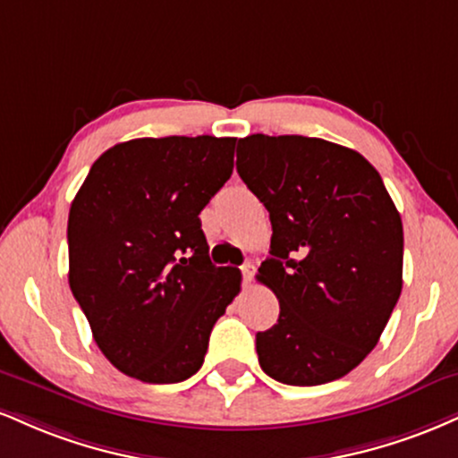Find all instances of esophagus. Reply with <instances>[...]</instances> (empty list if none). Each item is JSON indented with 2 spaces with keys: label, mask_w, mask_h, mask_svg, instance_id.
Instances as JSON below:
<instances>
[{
  "label": "esophagus",
  "mask_w": 458,
  "mask_h": 458,
  "mask_svg": "<svg viewBox=\"0 0 458 458\" xmlns=\"http://www.w3.org/2000/svg\"><path fill=\"white\" fill-rule=\"evenodd\" d=\"M241 273H243L245 284H250V282H251V277H253V273H256V267H253L251 262H245L243 267H241Z\"/></svg>",
  "instance_id": "obj_1"
}]
</instances>
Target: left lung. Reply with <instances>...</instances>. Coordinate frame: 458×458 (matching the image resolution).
Returning <instances> with one entry per match:
<instances>
[{
  "label": "left lung",
  "mask_w": 458,
  "mask_h": 458,
  "mask_svg": "<svg viewBox=\"0 0 458 458\" xmlns=\"http://www.w3.org/2000/svg\"><path fill=\"white\" fill-rule=\"evenodd\" d=\"M236 170L273 225L258 282L279 319L256 335L262 371L288 386L348 376L403 288V224L382 176L354 148L267 134L239 140Z\"/></svg>",
  "instance_id": "8db88e82"
}]
</instances>
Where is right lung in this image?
Instances as JSON below:
<instances>
[{
	"instance_id": "right-lung-1",
	"label": "right lung",
	"mask_w": 458,
	"mask_h": 458,
	"mask_svg": "<svg viewBox=\"0 0 458 458\" xmlns=\"http://www.w3.org/2000/svg\"><path fill=\"white\" fill-rule=\"evenodd\" d=\"M234 145L215 136L119 142L72 200L70 290L98 348L125 376H194L239 294L241 271L208 260L198 217L233 174Z\"/></svg>"
}]
</instances>
